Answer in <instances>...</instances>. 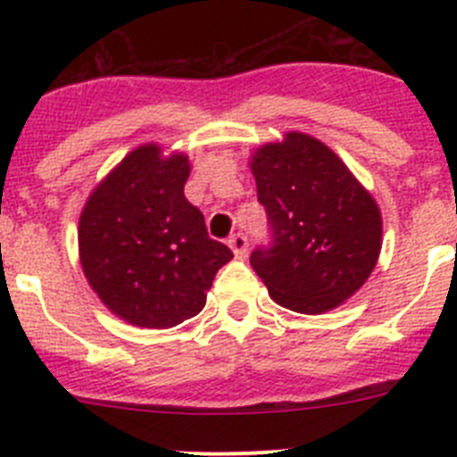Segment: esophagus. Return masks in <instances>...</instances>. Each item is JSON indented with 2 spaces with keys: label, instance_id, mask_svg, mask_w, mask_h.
I'll return each instance as SVG.
<instances>
[{
  "label": "esophagus",
  "instance_id": "34e87169",
  "mask_svg": "<svg viewBox=\"0 0 457 457\" xmlns=\"http://www.w3.org/2000/svg\"><path fill=\"white\" fill-rule=\"evenodd\" d=\"M229 247H232V252H234V256H238V258H243L247 254V237L245 234H241V232H237V234H232V237H229Z\"/></svg>",
  "mask_w": 457,
  "mask_h": 457
}]
</instances>
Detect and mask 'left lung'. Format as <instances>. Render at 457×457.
I'll list each match as a JSON object with an SVG mask.
<instances>
[{"label": "left lung", "mask_w": 457, "mask_h": 457, "mask_svg": "<svg viewBox=\"0 0 457 457\" xmlns=\"http://www.w3.org/2000/svg\"><path fill=\"white\" fill-rule=\"evenodd\" d=\"M270 245L250 262L278 305L322 314L358 292L382 245L376 201L325 143L289 132L252 156Z\"/></svg>", "instance_id": "obj_1"}]
</instances>
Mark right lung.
I'll return each mask as SVG.
<instances>
[{"instance_id":"1","label":"right lung","mask_w":457,"mask_h":457,"mask_svg":"<svg viewBox=\"0 0 457 457\" xmlns=\"http://www.w3.org/2000/svg\"><path fill=\"white\" fill-rule=\"evenodd\" d=\"M187 177L186 154L163 159L147 143L95 187L81 212L87 283L130 325L168 329L196 316L216 271L234 256L210 238L201 210L183 195Z\"/></svg>"}]
</instances>
